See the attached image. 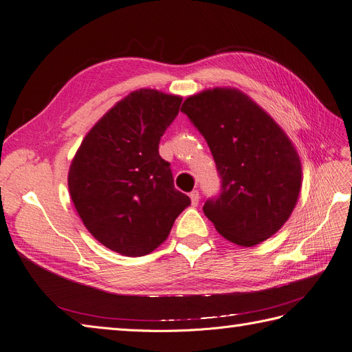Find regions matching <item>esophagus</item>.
Here are the masks:
<instances>
[{"instance_id": "obj_1", "label": "esophagus", "mask_w": 352, "mask_h": 352, "mask_svg": "<svg viewBox=\"0 0 352 352\" xmlns=\"http://www.w3.org/2000/svg\"><path fill=\"white\" fill-rule=\"evenodd\" d=\"M189 198H190V202H192V206L195 207V206H198V201H199V192L197 189H194L192 192L189 194Z\"/></svg>"}]
</instances>
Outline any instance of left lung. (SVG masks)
Here are the masks:
<instances>
[{
  "mask_svg": "<svg viewBox=\"0 0 352 352\" xmlns=\"http://www.w3.org/2000/svg\"><path fill=\"white\" fill-rule=\"evenodd\" d=\"M180 111L204 136L221 189L204 214L221 236L254 247L289 219L301 190V162L289 138L248 95L235 88L202 91Z\"/></svg>",
  "mask_w": 352,
  "mask_h": 352,
  "instance_id": "1",
  "label": "left lung"
}]
</instances>
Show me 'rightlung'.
Instances as JSON below:
<instances>
[{
  "label": "right lung",
  "mask_w": 352,
  "mask_h": 352,
  "mask_svg": "<svg viewBox=\"0 0 352 352\" xmlns=\"http://www.w3.org/2000/svg\"><path fill=\"white\" fill-rule=\"evenodd\" d=\"M180 102L155 89L131 92L88 132L70 164L69 190L83 225L104 247L126 257L162 245L190 204L158 154Z\"/></svg>",
  "instance_id": "1"
}]
</instances>
